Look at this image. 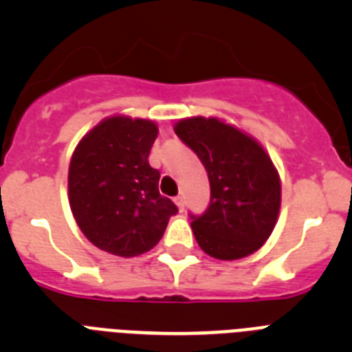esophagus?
<instances>
[{"instance_id":"esophagus-1","label":"esophagus","mask_w":352,"mask_h":352,"mask_svg":"<svg viewBox=\"0 0 352 352\" xmlns=\"http://www.w3.org/2000/svg\"><path fill=\"white\" fill-rule=\"evenodd\" d=\"M174 203H176V206L179 208V211H183V210H185V199H183L182 195H178V197L174 199Z\"/></svg>"}]
</instances>
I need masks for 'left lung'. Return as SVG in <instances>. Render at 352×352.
Instances as JSON below:
<instances>
[{"instance_id": "obj_1", "label": "left lung", "mask_w": 352, "mask_h": 352, "mask_svg": "<svg viewBox=\"0 0 352 352\" xmlns=\"http://www.w3.org/2000/svg\"><path fill=\"white\" fill-rule=\"evenodd\" d=\"M174 132L203 162L210 206L192 214V231L208 256L222 261L259 250L280 211V176L263 146L219 118H185Z\"/></svg>"}]
</instances>
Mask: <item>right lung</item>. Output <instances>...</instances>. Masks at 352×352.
Instances as JSON below:
<instances>
[{
  "label": "right lung",
  "mask_w": 352,
  "mask_h": 352,
  "mask_svg": "<svg viewBox=\"0 0 352 352\" xmlns=\"http://www.w3.org/2000/svg\"><path fill=\"white\" fill-rule=\"evenodd\" d=\"M158 129L141 118L111 116L77 144L68 167V201L82 234L113 256L151 250L176 204L158 192L160 173L149 166Z\"/></svg>",
  "instance_id": "obj_1"
}]
</instances>
